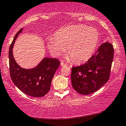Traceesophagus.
<instances>
[{
  "instance_id": "esophagus-1",
  "label": "esophagus",
  "mask_w": 126,
  "mask_h": 126,
  "mask_svg": "<svg viewBox=\"0 0 126 126\" xmlns=\"http://www.w3.org/2000/svg\"><path fill=\"white\" fill-rule=\"evenodd\" d=\"M61 65L62 67H64V66H66V65H67V64L65 63H64V62L62 61L61 62Z\"/></svg>"
}]
</instances>
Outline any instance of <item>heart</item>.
Here are the masks:
<instances>
[{
    "label": "heart",
    "instance_id": "b5f03b06",
    "mask_svg": "<svg viewBox=\"0 0 126 126\" xmlns=\"http://www.w3.org/2000/svg\"><path fill=\"white\" fill-rule=\"evenodd\" d=\"M48 40V48L55 56L68 49L73 61L83 62L91 58L98 43L99 34L95 28L84 25H70L59 29Z\"/></svg>",
    "mask_w": 126,
    "mask_h": 126
}]
</instances>
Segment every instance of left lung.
Returning <instances> with one entry per match:
<instances>
[{"instance_id":"1","label":"left lung","mask_w":126,"mask_h":126,"mask_svg":"<svg viewBox=\"0 0 126 126\" xmlns=\"http://www.w3.org/2000/svg\"><path fill=\"white\" fill-rule=\"evenodd\" d=\"M114 49L106 42L99 47L97 52L86 63L72 68L71 81L74 90L87 95L97 91L110 78Z\"/></svg>"}]
</instances>
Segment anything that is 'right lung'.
<instances>
[{
	"instance_id": "1",
	"label": "right lung",
	"mask_w": 126,
	"mask_h": 126,
	"mask_svg": "<svg viewBox=\"0 0 126 126\" xmlns=\"http://www.w3.org/2000/svg\"><path fill=\"white\" fill-rule=\"evenodd\" d=\"M23 28L18 32L10 44L9 50L10 76L14 84L25 94L34 97H42L50 90L52 79L60 65L58 59L44 58L35 67L25 69L15 61L13 54L15 41Z\"/></svg>"
}]
</instances>
